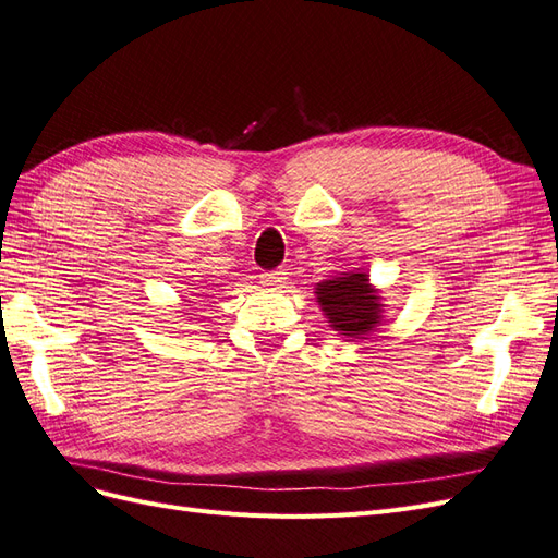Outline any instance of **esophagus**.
<instances>
[{"label":"esophagus","mask_w":558,"mask_h":558,"mask_svg":"<svg viewBox=\"0 0 558 558\" xmlns=\"http://www.w3.org/2000/svg\"><path fill=\"white\" fill-rule=\"evenodd\" d=\"M260 279H263L265 286H272V289H281V286L286 283V279H289V277H286L283 269H272V272H263Z\"/></svg>","instance_id":"obj_1"}]
</instances>
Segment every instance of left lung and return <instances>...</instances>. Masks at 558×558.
<instances>
[{
	"mask_svg": "<svg viewBox=\"0 0 558 558\" xmlns=\"http://www.w3.org/2000/svg\"><path fill=\"white\" fill-rule=\"evenodd\" d=\"M314 293L332 330L349 340H367L381 324V298L365 272H342V277L320 281Z\"/></svg>",
	"mask_w": 558,
	"mask_h": 558,
	"instance_id": "8db88e82",
	"label": "left lung"
}]
</instances>
